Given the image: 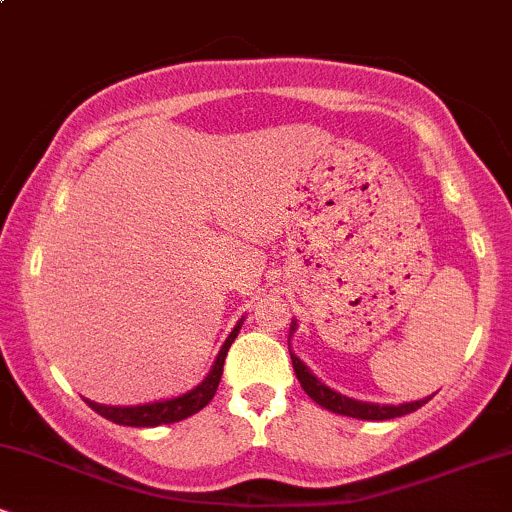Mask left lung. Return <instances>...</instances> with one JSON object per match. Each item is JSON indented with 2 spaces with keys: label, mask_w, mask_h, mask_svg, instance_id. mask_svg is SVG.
I'll return each mask as SVG.
<instances>
[{
  "label": "left lung",
  "mask_w": 512,
  "mask_h": 512,
  "mask_svg": "<svg viewBox=\"0 0 512 512\" xmlns=\"http://www.w3.org/2000/svg\"><path fill=\"white\" fill-rule=\"evenodd\" d=\"M296 332V320H291V334ZM291 342V337H289ZM291 351V346H289ZM291 363H293V370H296V378L301 387L305 390V395H308L313 402L320 404V407L334 411V414H344V416H351V419H363V421H385V419H397V416H404V414H411V411H416L419 407H424L431 397H424V399H416V402H404V404H375V402H361V399H354V397H346L342 392L332 390V387H327L322 383L317 375H313V370H310L305 363L298 358L296 354L291 351Z\"/></svg>",
  "instance_id": "obj_1"
}]
</instances>
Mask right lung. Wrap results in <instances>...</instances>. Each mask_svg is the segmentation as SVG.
<instances>
[{"label": "right lung", "instance_id": "obj_1", "mask_svg": "<svg viewBox=\"0 0 512 512\" xmlns=\"http://www.w3.org/2000/svg\"><path fill=\"white\" fill-rule=\"evenodd\" d=\"M240 327H243V317H240L238 325L233 327V332L228 334V339L223 342L219 356H216L214 366H211L207 378H204L197 387L182 392L178 397L158 399V402H149V404H134V407H110V404L91 402V399L86 397L84 402L96 411V414H101L108 421H113V424H120V426L154 428L161 424H175V421L187 419V416L197 414L199 409H204L211 399H214L216 387H219L221 375H223V361H226V354L228 349H231V344L236 342Z\"/></svg>", "mask_w": 512, "mask_h": 512}]
</instances>
